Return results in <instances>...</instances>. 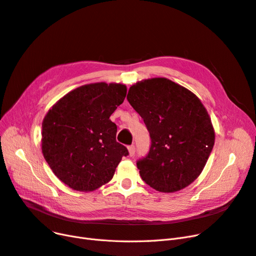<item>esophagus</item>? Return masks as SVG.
<instances>
[{
  "label": "esophagus",
  "instance_id": "obj_1",
  "mask_svg": "<svg viewBox=\"0 0 256 256\" xmlns=\"http://www.w3.org/2000/svg\"><path fill=\"white\" fill-rule=\"evenodd\" d=\"M128 151H129V155L130 156H133L136 154V147L133 144H131V146H129L128 147Z\"/></svg>",
  "mask_w": 256,
  "mask_h": 256
}]
</instances>
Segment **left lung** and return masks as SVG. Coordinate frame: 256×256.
Instances as JSON below:
<instances>
[{
    "mask_svg": "<svg viewBox=\"0 0 256 256\" xmlns=\"http://www.w3.org/2000/svg\"><path fill=\"white\" fill-rule=\"evenodd\" d=\"M127 100L151 138L149 153L136 162L142 179L162 192L190 186L214 144L210 118L198 96L166 78H152L133 84Z\"/></svg>",
    "mask_w": 256,
    "mask_h": 256,
    "instance_id": "left-lung-1",
    "label": "left lung"
}]
</instances>
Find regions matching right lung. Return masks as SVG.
Segmentation results:
<instances>
[{"label": "right lung", "instance_id": "right-lung-1", "mask_svg": "<svg viewBox=\"0 0 256 256\" xmlns=\"http://www.w3.org/2000/svg\"><path fill=\"white\" fill-rule=\"evenodd\" d=\"M124 84L82 85L60 99L42 122V150L53 173L70 188L94 190L110 181L125 146L109 120L124 102Z\"/></svg>", "mask_w": 256, "mask_h": 256}]
</instances>
